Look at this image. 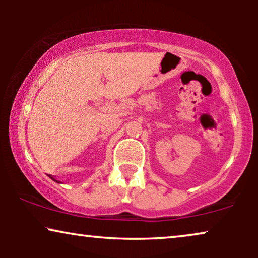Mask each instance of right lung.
Wrapping results in <instances>:
<instances>
[{
    "label": "right lung",
    "mask_w": 258,
    "mask_h": 258,
    "mask_svg": "<svg viewBox=\"0 0 258 258\" xmlns=\"http://www.w3.org/2000/svg\"><path fill=\"white\" fill-rule=\"evenodd\" d=\"M49 176V177H50L51 179H52V181H55V182H57V183H61V182H59V181H57V179H56L55 177H54V176H52V175H48Z\"/></svg>",
    "instance_id": "add662e5"
}]
</instances>
